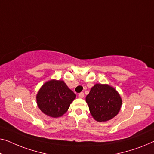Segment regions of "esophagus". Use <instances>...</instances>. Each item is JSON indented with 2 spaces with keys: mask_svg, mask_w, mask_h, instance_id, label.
<instances>
[{
  "mask_svg": "<svg viewBox=\"0 0 154 154\" xmlns=\"http://www.w3.org/2000/svg\"><path fill=\"white\" fill-rule=\"evenodd\" d=\"M84 96V94L83 92H81L80 94H79V95H78V97H79V98H83Z\"/></svg>",
  "mask_w": 154,
  "mask_h": 154,
  "instance_id": "esophagus-1",
  "label": "esophagus"
}]
</instances>
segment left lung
<instances>
[{"label": "left lung", "mask_w": 154, "mask_h": 154, "mask_svg": "<svg viewBox=\"0 0 154 154\" xmlns=\"http://www.w3.org/2000/svg\"><path fill=\"white\" fill-rule=\"evenodd\" d=\"M90 113L96 121L105 122L117 115L122 99L114 87L107 84H96L86 97Z\"/></svg>", "instance_id": "left-lung-1"}]
</instances>
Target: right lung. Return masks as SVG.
I'll list each match as a JSON object with an SVG mask.
<instances>
[{
  "mask_svg": "<svg viewBox=\"0 0 154 154\" xmlns=\"http://www.w3.org/2000/svg\"><path fill=\"white\" fill-rule=\"evenodd\" d=\"M76 95L63 80L51 79L43 84L36 95L37 105L46 115L58 118L63 115Z\"/></svg>",
  "mask_w": 154,
  "mask_h": 154,
  "instance_id": "obj_1",
  "label": "right lung"
}]
</instances>
